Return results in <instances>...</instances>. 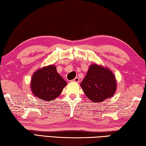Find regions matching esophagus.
<instances>
[{"mask_svg":"<svg viewBox=\"0 0 146 146\" xmlns=\"http://www.w3.org/2000/svg\"><path fill=\"white\" fill-rule=\"evenodd\" d=\"M71 82H79V78L78 77H75V78L73 79V80H71Z\"/></svg>","mask_w":146,"mask_h":146,"instance_id":"1","label":"esophagus"}]
</instances>
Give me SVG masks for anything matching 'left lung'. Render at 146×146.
<instances>
[{
    "mask_svg": "<svg viewBox=\"0 0 146 146\" xmlns=\"http://www.w3.org/2000/svg\"><path fill=\"white\" fill-rule=\"evenodd\" d=\"M80 86L90 100L98 103L113 97L117 90V80L110 69L93 64Z\"/></svg>",
    "mask_w": 146,
    "mask_h": 146,
    "instance_id": "8db88e82",
    "label": "left lung"
}]
</instances>
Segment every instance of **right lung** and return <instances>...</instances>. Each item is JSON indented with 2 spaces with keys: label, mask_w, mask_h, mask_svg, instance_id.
Returning a JSON list of instances; mask_svg holds the SVG:
<instances>
[{
  "label": "right lung",
  "mask_w": 146,
  "mask_h": 146,
  "mask_svg": "<svg viewBox=\"0 0 146 146\" xmlns=\"http://www.w3.org/2000/svg\"><path fill=\"white\" fill-rule=\"evenodd\" d=\"M67 82L59 75L54 65L39 69L33 73L31 89L33 95L41 100L50 101L60 95Z\"/></svg>",
  "instance_id": "1"
}]
</instances>
